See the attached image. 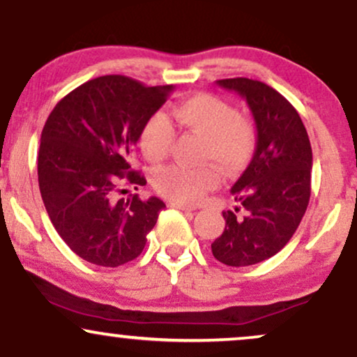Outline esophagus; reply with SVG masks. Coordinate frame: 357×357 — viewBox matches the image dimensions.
I'll list each match as a JSON object with an SVG mask.
<instances>
[{
    "instance_id": "esophagus-1",
    "label": "esophagus",
    "mask_w": 357,
    "mask_h": 357,
    "mask_svg": "<svg viewBox=\"0 0 357 357\" xmlns=\"http://www.w3.org/2000/svg\"><path fill=\"white\" fill-rule=\"evenodd\" d=\"M167 204H169V206H173V208H178V210H181V211H192V210H195V206H190V204H186V203L169 202Z\"/></svg>"
}]
</instances>
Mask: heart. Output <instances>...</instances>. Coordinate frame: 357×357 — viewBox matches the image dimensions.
<instances>
[{"mask_svg":"<svg viewBox=\"0 0 357 357\" xmlns=\"http://www.w3.org/2000/svg\"><path fill=\"white\" fill-rule=\"evenodd\" d=\"M173 117L183 129L203 137L202 159L221 166L227 173H238L252 161L257 149V129L247 116L211 93H196L173 107ZM174 129L165 114H153L139 132V147L147 161L159 162L169 153ZM215 165L159 167L153 176L154 188L178 203H196L220 184Z\"/></svg>","mask_w":357,"mask_h":357,"instance_id":"obj_1","label":"heart"}]
</instances>
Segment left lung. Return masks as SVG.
Masks as SVG:
<instances>
[{
	"mask_svg": "<svg viewBox=\"0 0 357 357\" xmlns=\"http://www.w3.org/2000/svg\"><path fill=\"white\" fill-rule=\"evenodd\" d=\"M216 84L247 100L257 149L231 188L238 206L223 211L227 223L211 252L228 267H248L280 252L301 225L310 199L312 149L298 112L275 89L245 77Z\"/></svg>",
	"mask_w": 357,
	"mask_h": 357,
	"instance_id": "8db88e82",
	"label": "left lung"
}]
</instances>
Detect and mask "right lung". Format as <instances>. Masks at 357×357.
<instances>
[{
    "label": "right lung",
    "instance_id": "1",
    "mask_svg": "<svg viewBox=\"0 0 357 357\" xmlns=\"http://www.w3.org/2000/svg\"><path fill=\"white\" fill-rule=\"evenodd\" d=\"M173 85L147 87L104 75L72 90L48 116L38 151V184L53 227L73 253L99 267H121L146 247L166 204L116 198L119 184L144 186L129 158L144 122Z\"/></svg>",
    "mask_w": 357,
    "mask_h": 357
}]
</instances>
